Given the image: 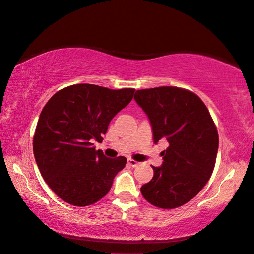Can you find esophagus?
<instances>
[{"instance_id": "1", "label": "esophagus", "mask_w": 254, "mask_h": 254, "mask_svg": "<svg viewBox=\"0 0 254 254\" xmlns=\"http://www.w3.org/2000/svg\"><path fill=\"white\" fill-rule=\"evenodd\" d=\"M128 164L130 165L131 167H137L138 165L140 164V162H138V161H136V160H133V159H128Z\"/></svg>"}]
</instances>
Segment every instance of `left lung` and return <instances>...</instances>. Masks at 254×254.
<instances>
[{
  "mask_svg": "<svg viewBox=\"0 0 254 254\" xmlns=\"http://www.w3.org/2000/svg\"><path fill=\"white\" fill-rule=\"evenodd\" d=\"M133 99L149 119L154 142L169 146L164 162L140 191L162 209L190 201L208 183L216 164L219 136L208 108L197 95L172 86L137 90Z\"/></svg>",
  "mask_w": 254,
  "mask_h": 254,
  "instance_id": "1",
  "label": "left lung"
}]
</instances>
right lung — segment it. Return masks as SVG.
<instances>
[{
    "instance_id": "1",
    "label": "right lung",
    "mask_w": 254,
    "mask_h": 254,
    "mask_svg": "<svg viewBox=\"0 0 254 254\" xmlns=\"http://www.w3.org/2000/svg\"><path fill=\"white\" fill-rule=\"evenodd\" d=\"M135 89L76 84L53 95L38 118L33 151L50 188L69 204L86 207L104 198L127 159L95 150L108 125L131 102Z\"/></svg>"
}]
</instances>
